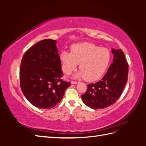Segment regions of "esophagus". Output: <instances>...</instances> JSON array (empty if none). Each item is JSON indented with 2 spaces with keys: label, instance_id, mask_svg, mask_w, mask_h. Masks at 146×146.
Masks as SVG:
<instances>
[{
  "label": "esophagus",
  "instance_id": "1",
  "mask_svg": "<svg viewBox=\"0 0 146 146\" xmlns=\"http://www.w3.org/2000/svg\"><path fill=\"white\" fill-rule=\"evenodd\" d=\"M71 84H77V83H78V82H75V81H71Z\"/></svg>",
  "mask_w": 146,
  "mask_h": 146
}]
</instances>
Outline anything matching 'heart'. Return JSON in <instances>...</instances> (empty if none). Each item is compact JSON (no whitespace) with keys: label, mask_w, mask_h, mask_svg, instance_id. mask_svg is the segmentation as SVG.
Instances as JSON below:
<instances>
[{"label":"heart","mask_w":146,"mask_h":146,"mask_svg":"<svg viewBox=\"0 0 146 146\" xmlns=\"http://www.w3.org/2000/svg\"><path fill=\"white\" fill-rule=\"evenodd\" d=\"M70 49V53L63 51L60 55L64 73L70 74L79 64L81 70L75 76L76 77L85 78L87 81L92 82L102 76L111 58L107 48L91 42H82L72 45Z\"/></svg>","instance_id":"b5f03b06"}]
</instances>
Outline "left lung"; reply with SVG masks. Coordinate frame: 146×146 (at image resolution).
Listing matches in <instances>:
<instances>
[{"label": "left lung", "mask_w": 146, "mask_h": 146, "mask_svg": "<svg viewBox=\"0 0 146 146\" xmlns=\"http://www.w3.org/2000/svg\"><path fill=\"white\" fill-rule=\"evenodd\" d=\"M114 58L101 80L88 84L82 95L83 102L92 109H102L114 104L120 98L127 82L129 65L121 49L112 48Z\"/></svg>", "instance_id": "8db88e82"}]
</instances>
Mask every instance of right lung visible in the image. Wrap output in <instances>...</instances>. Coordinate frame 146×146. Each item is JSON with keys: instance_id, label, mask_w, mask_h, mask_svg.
I'll list each match as a JSON object with an SVG mask.
<instances>
[{"instance_id": "obj_1", "label": "right lung", "mask_w": 146, "mask_h": 146, "mask_svg": "<svg viewBox=\"0 0 146 146\" xmlns=\"http://www.w3.org/2000/svg\"><path fill=\"white\" fill-rule=\"evenodd\" d=\"M56 41L44 39L25 52L20 67V85L29 102L39 108H54L70 83L63 81Z\"/></svg>"}]
</instances>
